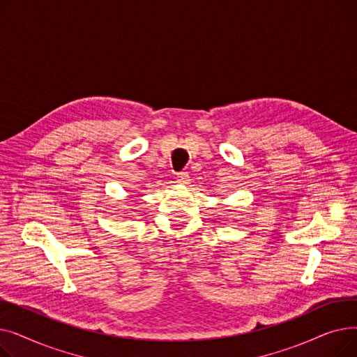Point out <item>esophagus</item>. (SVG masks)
Returning a JSON list of instances; mask_svg holds the SVG:
<instances>
[{
    "mask_svg": "<svg viewBox=\"0 0 357 357\" xmlns=\"http://www.w3.org/2000/svg\"><path fill=\"white\" fill-rule=\"evenodd\" d=\"M176 181L179 183H188L190 182V174L188 172H179V174H176Z\"/></svg>",
    "mask_w": 357,
    "mask_h": 357,
    "instance_id": "1",
    "label": "esophagus"
}]
</instances>
